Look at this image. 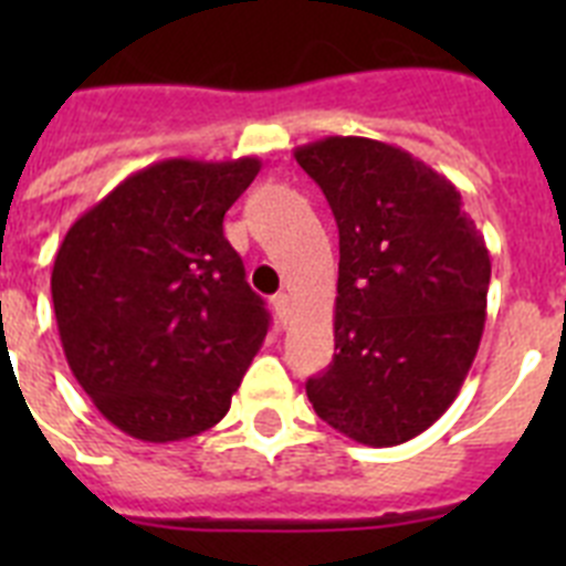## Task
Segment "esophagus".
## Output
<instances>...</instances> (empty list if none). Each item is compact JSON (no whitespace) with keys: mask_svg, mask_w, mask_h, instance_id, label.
<instances>
[{"mask_svg":"<svg viewBox=\"0 0 566 566\" xmlns=\"http://www.w3.org/2000/svg\"><path fill=\"white\" fill-rule=\"evenodd\" d=\"M272 303H274V312H277V317L283 319V323H286V317H289V308H292V297H289L286 292H280V294H274V297H272Z\"/></svg>","mask_w":566,"mask_h":566,"instance_id":"obj_1","label":"esophagus"}]
</instances>
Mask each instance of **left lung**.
Returning a JSON list of instances; mask_svg holds the SVG:
<instances>
[{"instance_id":"8db88e82","label":"left lung","mask_w":566,"mask_h":566,"mask_svg":"<svg viewBox=\"0 0 566 566\" xmlns=\"http://www.w3.org/2000/svg\"><path fill=\"white\" fill-rule=\"evenodd\" d=\"M294 158L339 229L334 359L308 402L354 442L402 444L451 408L479 352L484 238L459 189L405 149L332 135Z\"/></svg>"}]
</instances>
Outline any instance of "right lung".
Returning a JSON list of instances; mask_svg holds the SVG:
<instances>
[{
    "mask_svg": "<svg viewBox=\"0 0 566 566\" xmlns=\"http://www.w3.org/2000/svg\"><path fill=\"white\" fill-rule=\"evenodd\" d=\"M258 158H167L129 175L59 247L50 292L70 371L142 442L198 437L227 417L269 332L223 238Z\"/></svg>",
    "mask_w": 566,
    "mask_h": 566,
    "instance_id": "obj_1",
    "label": "right lung"
}]
</instances>
